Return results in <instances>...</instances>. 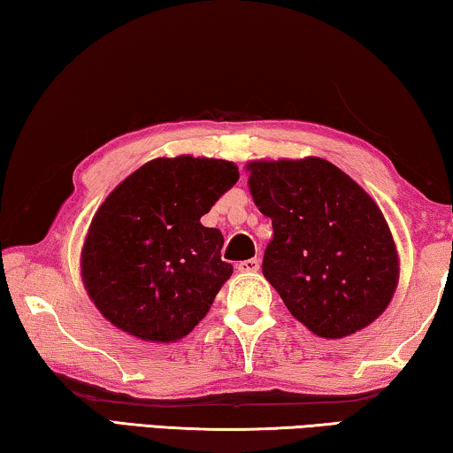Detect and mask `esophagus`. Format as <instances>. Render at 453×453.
I'll list each match as a JSON object with an SVG mask.
<instances>
[{"mask_svg": "<svg viewBox=\"0 0 453 453\" xmlns=\"http://www.w3.org/2000/svg\"><path fill=\"white\" fill-rule=\"evenodd\" d=\"M237 272H257L259 270V259L257 257H251V259H243L235 265Z\"/></svg>", "mask_w": 453, "mask_h": 453, "instance_id": "obj_1", "label": "esophagus"}]
</instances>
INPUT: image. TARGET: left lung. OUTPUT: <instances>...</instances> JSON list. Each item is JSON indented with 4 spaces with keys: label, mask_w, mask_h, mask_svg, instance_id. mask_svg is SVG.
Returning a JSON list of instances; mask_svg holds the SVG:
<instances>
[{
    "label": "left lung",
    "mask_w": 453,
    "mask_h": 453,
    "mask_svg": "<svg viewBox=\"0 0 453 453\" xmlns=\"http://www.w3.org/2000/svg\"><path fill=\"white\" fill-rule=\"evenodd\" d=\"M250 189L272 219L262 270L291 316L337 340L370 326L392 302L397 251L378 205L319 157L251 162Z\"/></svg>",
    "instance_id": "1"
}]
</instances>
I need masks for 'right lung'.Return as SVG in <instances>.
Here are the masks:
<instances>
[{"label": "right lung", "mask_w": 453, "mask_h": 453, "mask_svg": "<svg viewBox=\"0 0 453 453\" xmlns=\"http://www.w3.org/2000/svg\"><path fill=\"white\" fill-rule=\"evenodd\" d=\"M240 180L232 162L157 157L107 196L81 251L83 283L97 310L145 342H175L210 311L232 275L224 235L202 226Z\"/></svg>", "instance_id": "obj_1"}]
</instances>
